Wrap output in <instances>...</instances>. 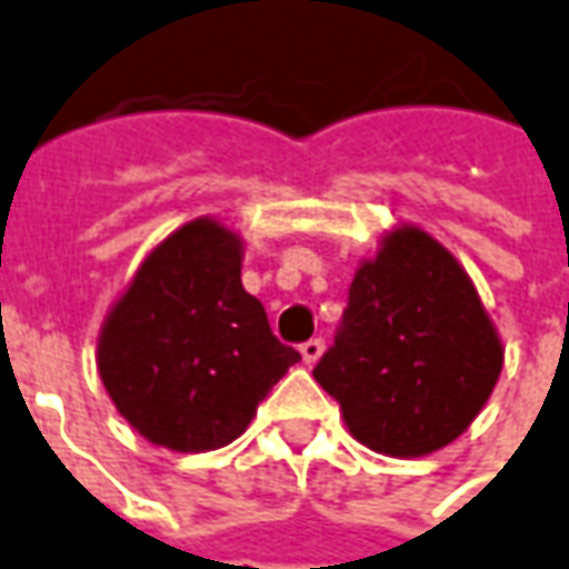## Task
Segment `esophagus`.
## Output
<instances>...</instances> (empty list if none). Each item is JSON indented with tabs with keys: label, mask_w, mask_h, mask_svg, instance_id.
<instances>
[{
	"label": "esophagus",
	"mask_w": 569,
	"mask_h": 569,
	"mask_svg": "<svg viewBox=\"0 0 569 569\" xmlns=\"http://www.w3.org/2000/svg\"><path fill=\"white\" fill-rule=\"evenodd\" d=\"M323 339H308L305 345H301V357H305V363L311 367V363H317L320 360V353H323Z\"/></svg>",
	"instance_id": "esophagus-1"
}]
</instances>
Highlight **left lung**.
<instances>
[{
    "mask_svg": "<svg viewBox=\"0 0 569 569\" xmlns=\"http://www.w3.org/2000/svg\"><path fill=\"white\" fill-rule=\"evenodd\" d=\"M499 372L502 345L468 273L425 230L400 228L353 273L313 379L369 450L425 456L475 422Z\"/></svg>",
    "mask_w": 569,
    "mask_h": 569,
    "instance_id": "left-lung-1",
    "label": "left lung"
}]
</instances>
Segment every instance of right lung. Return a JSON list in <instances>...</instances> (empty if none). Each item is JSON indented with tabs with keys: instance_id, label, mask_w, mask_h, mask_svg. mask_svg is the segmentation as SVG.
Masks as SVG:
<instances>
[{
	"instance_id": "right-lung-1",
	"label": "right lung",
	"mask_w": 569,
	"mask_h": 569,
	"mask_svg": "<svg viewBox=\"0 0 569 569\" xmlns=\"http://www.w3.org/2000/svg\"><path fill=\"white\" fill-rule=\"evenodd\" d=\"M240 237L197 218L166 237L107 317L98 369L138 435L178 452L218 450L301 360L240 280Z\"/></svg>"
}]
</instances>
